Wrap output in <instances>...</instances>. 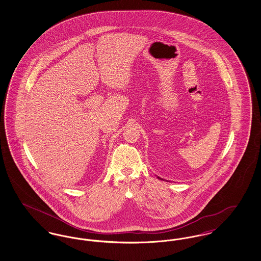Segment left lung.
<instances>
[{"label":"left lung","instance_id":"8db88e82","mask_svg":"<svg viewBox=\"0 0 261 261\" xmlns=\"http://www.w3.org/2000/svg\"><path fill=\"white\" fill-rule=\"evenodd\" d=\"M158 178H159V179H161V180H163V179H162V178H160V177H158Z\"/></svg>","mask_w":261,"mask_h":261}]
</instances>
